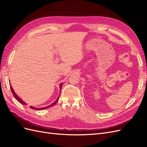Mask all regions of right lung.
<instances>
[{"label":"right lung","instance_id":"1","mask_svg":"<svg viewBox=\"0 0 147 147\" xmlns=\"http://www.w3.org/2000/svg\"><path fill=\"white\" fill-rule=\"evenodd\" d=\"M61 86H62V84H61V85H60V88H61ZM10 89H11V92H12V93H13V95L14 96V97H15V99L18 101L19 102H20L21 104H23V105H26V104L24 102H23V100H22L20 97L18 96L16 94V93L14 92V91H13V88H12V87L10 86ZM61 90V89H60ZM59 97H58V98L57 99V100L55 101V102H53V104H51V105H48V106H47V107H42V108H35V107H30V109H36V110H44V109H48V108H49V107H52V106H53V105H55L56 104V102L58 101V100H59Z\"/></svg>","mask_w":147,"mask_h":147}]
</instances>
